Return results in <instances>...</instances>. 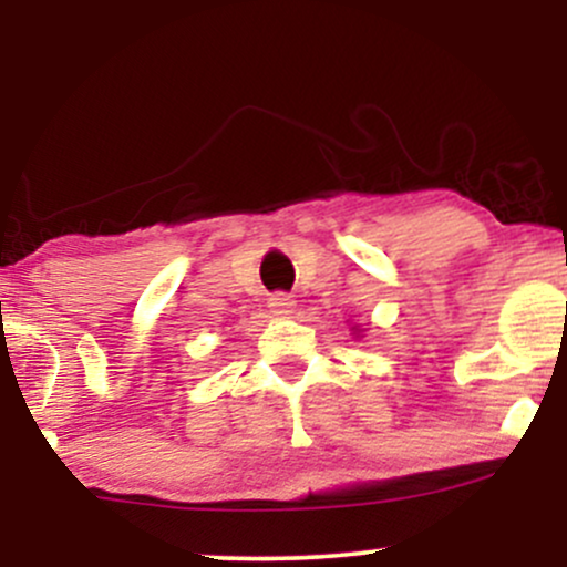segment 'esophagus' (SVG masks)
<instances>
[{
	"label": "esophagus",
	"mask_w": 567,
	"mask_h": 567,
	"mask_svg": "<svg viewBox=\"0 0 567 567\" xmlns=\"http://www.w3.org/2000/svg\"><path fill=\"white\" fill-rule=\"evenodd\" d=\"M269 309L271 315L277 317H290L292 309H296V301H292L288 292H275V296L269 298Z\"/></svg>",
	"instance_id": "1"
}]
</instances>
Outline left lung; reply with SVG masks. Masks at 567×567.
Returning <instances> with one entry per match:
<instances>
[{
  "mask_svg": "<svg viewBox=\"0 0 567 567\" xmlns=\"http://www.w3.org/2000/svg\"><path fill=\"white\" fill-rule=\"evenodd\" d=\"M351 336H354V338H360V336H362V328H360V324H351Z\"/></svg>",
  "mask_w": 567,
  "mask_h": 567,
  "instance_id": "left-lung-1",
  "label": "left lung"
}]
</instances>
